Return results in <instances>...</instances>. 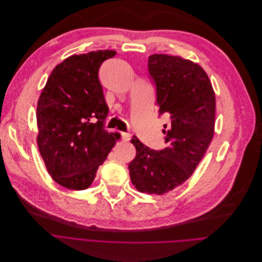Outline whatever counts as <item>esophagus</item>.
<instances>
[{
	"mask_svg": "<svg viewBox=\"0 0 262 262\" xmlns=\"http://www.w3.org/2000/svg\"><path fill=\"white\" fill-rule=\"evenodd\" d=\"M130 139H131V134L130 133H128V132H122L121 133V140L123 142H128V141H130Z\"/></svg>",
	"mask_w": 262,
	"mask_h": 262,
	"instance_id": "obj_1",
	"label": "esophagus"
}]
</instances>
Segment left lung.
<instances>
[{
    "instance_id": "left-lung-1",
    "label": "left lung",
    "mask_w": 262,
    "mask_h": 262,
    "mask_svg": "<svg viewBox=\"0 0 262 262\" xmlns=\"http://www.w3.org/2000/svg\"><path fill=\"white\" fill-rule=\"evenodd\" d=\"M156 85L159 114L166 115L163 130L168 146L152 150L134 135L136 156L130 178L142 193L162 195L188 180L203 159L214 134L215 96L205 70L189 59L166 54L148 58Z\"/></svg>"
}]
</instances>
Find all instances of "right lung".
<instances>
[{
	"instance_id": "1",
	"label": "right lung",
	"mask_w": 262,
	"mask_h": 262,
	"mask_svg": "<svg viewBox=\"0 0 262 262\" xmlns=\"http://www.w3.org/2000/svg\"><path fill=\"white\" fill-rule=\"evenodd\" d=\"M112 50L71 55L50 74L37 104L38 144L53 180L85 190L119 140L104 129L108 113L98 72Z\"/></svg>"
}]
</instances>
